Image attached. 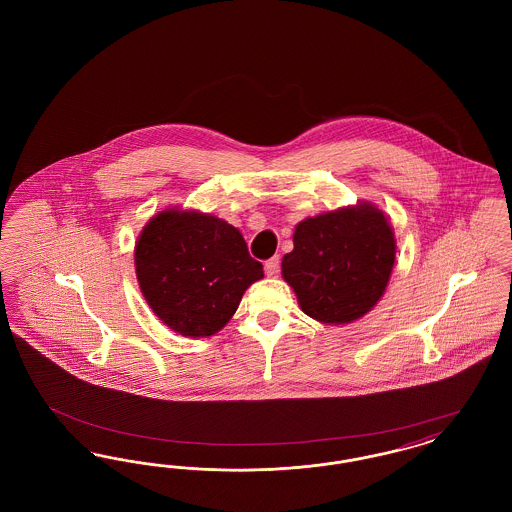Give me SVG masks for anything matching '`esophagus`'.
I'll return each instance as SVG.
<instances>
[{
  "label": "esophagus",
  "instance_id": "obj_1",
  "mask_svg": "<svg viewBox=\"0 0 512 512\" xmlns=\"http://www.w3.org/2000/svg\"><path fill=\"white\" fill-rule=\"evenodd\" d=\"M280 270V257H272L265 263V274L267 276H276Z\"/></svg>",
  "mask_w": 512,
  "mask_h": 512
}]
</instances>
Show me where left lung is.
Instances as JSON below:
<instances>
[{"label":"left lung","mask_w":512,"mask_h":512,"mask_svg":"<svg viewBox=\"0 0 512 512\" xmlns=\"http://www.w3.org/2000/svg\"><path fill=\"white\" fill-rule=\"evenodd\" d=\"M395 253V234L384 211L359 201L301 220L293 251L282 259V278L307 317L349 324L382 299Z\"/></svg>","instance_id":"obj_1"}]
</instances>
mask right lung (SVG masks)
<instances>
[{"instance_id":"right-lung-1","label":"right lung","mask_w":512,"mask_h":512,"mask_svg":"<svg viewBox=\"0 0 512 512\" xmlns=\"http://www.w3.org/2000/svg\"><path fill=\"white\" fill-rule=\"evenodd\" d=\"M134 265L155 317L184 338L217 334L234 317L245 290L265 276L238 228L178 207L147 220Z\"/></svg>"}]
</instances>
